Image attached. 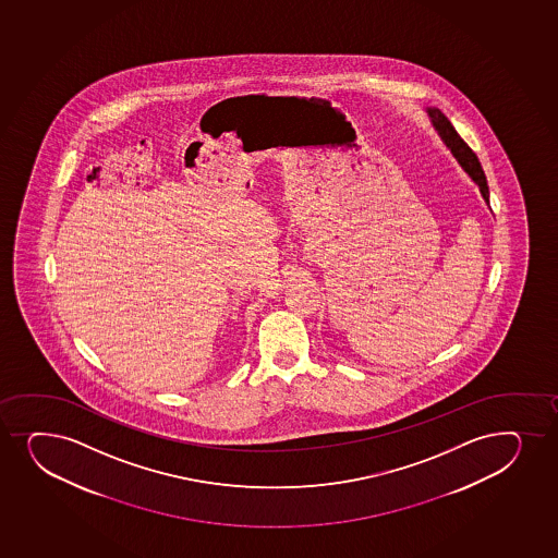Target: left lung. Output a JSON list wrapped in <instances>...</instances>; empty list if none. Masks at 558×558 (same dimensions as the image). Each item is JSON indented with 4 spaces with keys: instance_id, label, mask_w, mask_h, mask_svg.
Returning a JSON list of instances; mask_svg holds the SVG:
<instances>
[{
    "instance_id": "8db88e82",
    "label": "left lung",
    "mask_w": 558,
    "mask_h": 558,
    "mask_svg": "<svg viewBox=\"0 0 558 558\" xmlns=\"http://www.w3.org/2000/svg\"><path fill=\"white\" fill-rule=\"evenodd\" d=\"M428 113L429 117H432L434 126H436L437 132L441 135L442 142L447 143V147L452 150L456 160L460 161V166L468 171L469 177L481 187L482 197L486 199V203H489V190H487L486 174L482 171L478 156L473 153V148L469 147L468 143L461 140L454 126L450 124L449 119L442 116L439 109H428Z\"/></svg>"
}]
</instances>
